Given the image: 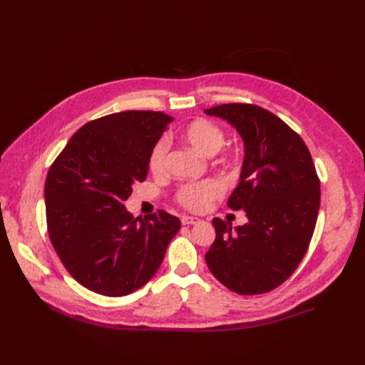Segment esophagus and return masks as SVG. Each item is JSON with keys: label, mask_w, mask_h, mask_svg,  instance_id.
<instances>
[{"label": "esophagus", "mask_w": 365, "mask_h": 365, "mask_svg": "<svg viewBox=\"0 0 365 365\" xmlns=\"http://www.w3.org/2000/svg\"><path fill=\"white\" fill-rule=\"evenodd\" d=\"M198 222H200L198 217H192V216H183L182 217V225H195Z\"/></svg>", "instance_id": "obj_1"}]
</instances>
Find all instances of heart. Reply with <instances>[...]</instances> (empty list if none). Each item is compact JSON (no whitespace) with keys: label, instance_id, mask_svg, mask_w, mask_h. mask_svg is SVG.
Listing matches in <instances>:
<instances>
[{"label":"heart","instance_id":"1","mask_svg":"<svg viewBox=\"0 0 365 365\" xmlns=\"http://www.w3.org/2000/svg\"><path fill=\"white\" fill-rule=\"evenodd\" d=\"M180 139L194 148L202 155H215L216 152L225 143V131L220 125L207 118H198L186 124L180 131ZM168 152L167 140L161 139L152 148L149 155V170L153 175H160L165 168V160ZM223 183L217 179H205L197 183L182 185L178 192L176 200L180 205L192 212H201L213 200L219 198L223 194Z\"/></svg>","mask_w":365,"mask_h":365}]
</instances>
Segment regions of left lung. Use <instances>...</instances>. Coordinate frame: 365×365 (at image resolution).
<instances>
[{
    "label": "left lung",
    "mask_w": 365,
    "mask_h": 365,
    "mask_svg": "<svg viewBox=\"0 0 365 365\" xmlns=\"http://www.w3.org/2000/svg\"><path fill=\"white\" fill-rule=\"evenodd\" d=\"M241 134V182L227 200L248 223L232 229L215 217L208 269L238 294H263L289 278L304 257L319 210V179L308 146L275 113L250 103L204 109Z\"/></svg>",
    "instance_id": "1"
}]
</instances>
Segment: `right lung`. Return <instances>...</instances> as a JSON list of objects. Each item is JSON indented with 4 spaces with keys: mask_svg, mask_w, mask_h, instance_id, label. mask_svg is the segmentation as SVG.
<instances>
[{
    "mask_svg": "<svg viewBox=\"0 0 365 365\" xmlns=\"http://www.w3.org/2000/svg\"><path fill=\"white\" fill-rule=\"evenodd\" d=\"M171 117L125 110L84 124L51 164L46 179L47 231L66 271L109 297L145 285L163 263L180 220L164 210L143 219L124 201L143 182L152 148Z\"/></svg>",
    "mask_w": 365,
    "mask_h": 365,
    "instance_id": "add662e5",
    "label": "right lung"
}]
</instances>
